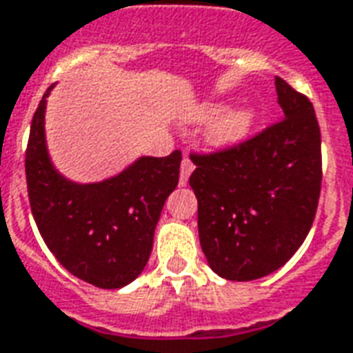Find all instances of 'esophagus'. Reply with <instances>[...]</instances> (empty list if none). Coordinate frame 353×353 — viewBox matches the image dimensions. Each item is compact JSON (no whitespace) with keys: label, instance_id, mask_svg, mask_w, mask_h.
I'll use <instances>...</instances> for the list:
<instances>
[{"label":"esophagus","instance_id":"esophagus-1","mask_svg":"<svg viewBox=\"0 0 353 353\" xmlns=\"http://www.w3.org/2000/svg\"><path fill=\"white\" fill-rule=\"evenodd\" d=\"M193 169H195V163H193L190 158H184L182 163H180V186H184L190 179V174L193 173Z\"/></svg>","mask_w":353,"mask_h":353}]
</instances>
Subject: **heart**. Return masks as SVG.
Masks as SVG:
<instances>
[{"instance_id": "b5f03b06", "label": "heart", "mask_w": 353, "mask_h": 353, "mask_svg": "<svg viewBox=\"0 0 353 353\" xmlns=\"http://www.w3.org/2000/svg\"><path fill=\"white\" fill-rule=\"evenodd\" d=\"M219 105H205L195 113L199 119L216 115ZM255 113L249 108H234V110L225 111L223 115L216 119V123L210 128V139L214 145H230V143L240 141L243 136H248L249 128L253 124Z\"/></svg>"}]
</instances>
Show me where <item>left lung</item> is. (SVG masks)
<instances>
[{
    "label": "left lung",
    "instance_id": "left-lung-1",
    "mask_svg": "<svg viewBox=\"0 0 353 353\" xmlns=\"http://www.w3.org/2000/svg\"><path fill=\"white\" fill-rule=\"evenodd\" d=\"M285 119L212 152H190L199 240L229 281L272 274L309 234L322 190V137L311 100L275 76Z\"/></svg>",
    "mask_w": 353,
    "mask_h": 353
}]
</instances>
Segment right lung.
<instances>
[{"instance_id":"add662e5","label":"right lung","mask_w":353,"mask_h":353,"mask_svg":"<svg viewBox=\"0 0 353 353\" xmlns=\"http://www.w3.org/2000/svg\"><path fill=\"white\" fill-rule=\"evenodd\" d=\"M50 89L33 115L26 148L35 223L48 249L70 274L98 288H121L141 274L150 256L163 203L179 184L182 152L139 158L100 184L68 182L50 163L44 141Z\"/></svg>"}]
</instances>
